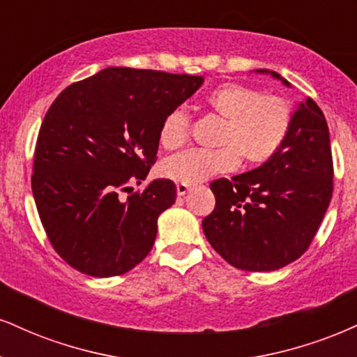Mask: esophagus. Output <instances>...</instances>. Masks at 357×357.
Instances as JSON below:
<instances>
[{
	"mask_svg": "<svg viewBox=\"0 0 357 357\" xmlns=\"http://www.w3.org/2000/svg\"><path fill=\"white\" fill-rule=\"evenodd\" d=\"M190 190H191L190 184H183V183L176 184V192H178V196H184Z\"/></svg>",
	"mask_w": 357,
	"mask_h": 357,
	"instance_id": "34e87169",
	"label": "esophagus"
}]
</instances>
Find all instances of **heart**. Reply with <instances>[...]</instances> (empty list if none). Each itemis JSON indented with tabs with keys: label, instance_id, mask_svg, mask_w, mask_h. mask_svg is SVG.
<instances>
[{
	"label": "heart",
	"instance_id": "1",
	"mask_svg": "<svg viewBox=\"0 0 357 357\" xmlns=\"http://www.w3.org/2000/svg\"><path fill=\"white\" fill-rule=\"evenodd\" d=\"M206 106L222 119L216 137L218 149H190L161 165V174L183 184H197L214 174L238 166L261 165L278 153L291 128V106L279 96H264L251 86L226 83L206 96ZM190 132V116L184 108L166 114L160 128V144L165 149L181 148Z\"/></svg>",
	"mask_w": 357,
	"mask_h": 357
}]
</instances>
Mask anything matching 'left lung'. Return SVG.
Listing matches in <instances>:
<instances>
[{
	"instance_id": "1",
	"label": "left lung",
	"mask_w": 357,
	"mask_h": 357,
	"mask_svg": "<svg viewBox=\"0 0 357 357\" xmlns=\"http://www.w3.org/2000/svg\"><path fill=\"white\" fill-rule=\"evenodd\" d=\"M271 75L291 88L276 71ZM214 211L203 220L211 246L244 271H276L304 255L333 196L328 123L311 98L299 102L278 153L256 169L216 179Z\"/></svg>"
}]
</instances>
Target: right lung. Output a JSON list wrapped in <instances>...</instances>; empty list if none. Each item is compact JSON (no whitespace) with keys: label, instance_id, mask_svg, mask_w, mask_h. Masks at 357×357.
Returning <instances> with one entry per match:
<instances>
[{"label":"right lung","instance_id":"obj_1","mask_svg":"<svg viewBox=\"0 0 357 357\" xmlns=\"http://www.w3.org/2000/svg\"><path fill=\"white\" fill-rule=\"evenodd\" d=\"M203 83L113 66L68 86L51 105L34 151L33 196L56 252L79 273L119 276L151 251L174 183L154 179L126 201L119 191L144 181L162 119Z\"/></svg>","mask_w":357,"mask_h":357}]
</instances>
